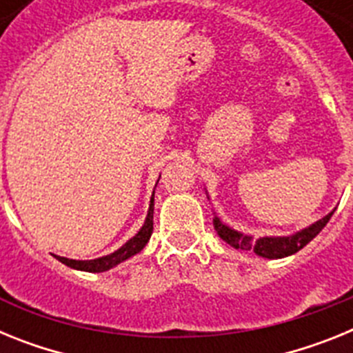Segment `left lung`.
<instances>
[{
	"label": "left lung",
	"mask_w": 353,
	"mask_h": 353,
	"mask_svg": "<svg viewBox=\"0 0 353 353\" xmlns=\"http://www.w3.org/2000/svg\"><path fill=\"white\" fill-rule=\"evenodd\" d=\"M330 215H332V212H330V214H327L323 219H320V221H316L314 224H311L310 228H305V230H302V232L295 233V235L276 236V239H272V236H270V239L269 236H263V239L252 240V236L240 235V233L233 232V230H230L228 226L221 224L217 217L214 219V226H215V230H217V233H219L221 239L226 240L228 244L232 245V248L245 249V251L252 249V251L256 252L258 256L270 258V260H274V258L290 256V254H293V252L301 251L305 244H310L311 240H313L318 233L322 232L323 226L329 223Z\"/></svg>",
	"instance_id": "1"
}]
</instances>
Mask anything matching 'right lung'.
Wrapping results in <instances>:
<instances>
[{"label": "right lung", "mask_w": 353, "mask_h": 353, "mask_svg": "<svg viewBox=\"0 0 353 353\" xmlns=\"http://www.w3.org/2000/svg\"><path fill=\"white\" fill-rule=\"evenodd\" d=\"M152 232H154V196H152V201H150V210L148 215H146L145 226L139 230V233L134 239H130L125 245H121L118 251H114L113 254H108V256L97 258V260H88V261H77V260H68V258L63 256H56V260H60L61 263H65L70 269L77 270H86V272H104V270L111 269L114 265L125 261L127 258L134 256L136 252L141 251L146 245V242L152 236Z\"/></svg>", "instance_id": "add662e5"}]
</instances>
